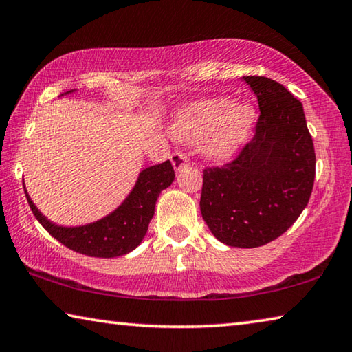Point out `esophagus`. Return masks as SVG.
Here are the masks:
<instances>
[{"mask_svg": "<svg viewBox=\"0 0 352 352\" xmlns=\"http://www.w3.org/2000/svg\"><path fill=\"white\" fill-rule=\"evenodd\" d=\"M170 161H172V166H174L175 170H180L182 167L188 166V158L183 153H174L170 156Z\"/></svg>", "mask_w": 352, "mask_h": 352, "instance_id": "esophagus-1", "label": "esophagus"}]
</instances>
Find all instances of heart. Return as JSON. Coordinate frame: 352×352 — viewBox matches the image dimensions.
Returning <instances> with one entry per match:
<instances>
[{
  "label": "heart",
  "mask_w": 352,
  "mask_h": 352,
  "mask_svg": "<svg viewBox=\"0 0 352 352\" xmlns=\"http://www.w3.org/2000/svg\"><path fill=\"white\" fill-rule=\"evenodd\" d=\"M255 119L254 104L246 100L200 98L175 111L170 133L178 141H199L204 158L226 163L246 144Z\"/></svg>",
  "instance_id": "b5f03b06"
}]
</instances>
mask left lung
Segmentation results:
<instances>
[{
  "instance_id": "obj_1",
  "label": "left lung",
  "mask_w": 352,
  "mask_h": 352,
  "mask_svg": "<svg viewBox=\"0 0 352 352\" xmlns=\"http://www.w3.org/2000/svg\"><path fill=\"white\" fill-rule=\"evenodd\" d=\"M258 100L255 136L233 163L204 170L200 213L232 248H260L283 235L309 204L315 148L302 103L266 76H244Z\"/></svg>"
}]
</instances>
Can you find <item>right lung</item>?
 Segmentation results:
<instances>
[{
  "instance_id": "obj_1",
  "label": "right lung",
  "mask_w": 352,
  "mask_h": 352,
  "mask_svg": "<svg viewBox=\"0 0 352 352\" xmlns=\"http://www.w3.org/2000/svg\"><path fill=\"white\" fill-rule=\"evenodd\" d=\"M76 89L63 94H74ZM175 180L170 161L146 167L128 196L109 214L82 226H59L41 213L25 188L26 200L42 227L72 250L87 256L114 258L135 250L146 238L148 224L155 214V205L163 189Z\"/></svg>"
}]
</instances>
